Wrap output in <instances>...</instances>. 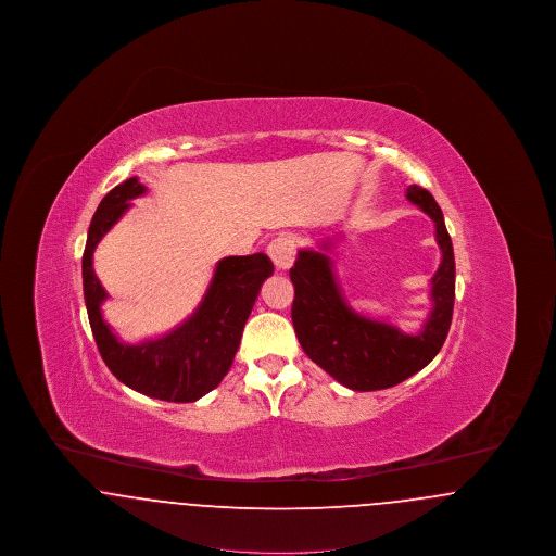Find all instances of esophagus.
<instances>
[{
	"label": "esophagus",
	"mask_w": 556,
	"mask_h": 556,
	"mask_svg": "<svg viewBox=\"0 0 556 556\" xmlns=\"http://www.w3.org/2000/svg\"><path fill=\"white\" fill-rule=\"evenodd\" d=\"M266 252L279 270H288L295 258V241L290 236H277L270 239Z\"/></svg>",
	"instance_id": "1"
}]
</instances>
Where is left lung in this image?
I'll list each match as a JSON object with an SVG mask.
<instances>
[{
    "instance_id": "left-lung-1",
    "label": "left lung",
    "mask_w": 556,
    "mask_h": 556,
    "mask_svg": "<svg viewBox=\"0 0 556 556\" xmlns=\"http://www.w3.org/2000/svg\"><path fill=\"white\" fill-rule=\"evenodd\" d=\"M406 198L435 223V239L442 250L440 268L431 277L433 306L419 333L410 336L396 325L354 313L325 252L300 250L290 268L295 293L291 323L298 342L313 363L354 392L402 383L435 358L448 336L454 308V250L444 214L424 187H408ZM323 250H331V243H323Z\"/></svg>"
}]
</instances>
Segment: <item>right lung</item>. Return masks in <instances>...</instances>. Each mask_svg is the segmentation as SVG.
<instances>
[{"instance_id":"obj_1","label":"right lung","mask_w":556,"mask_h":556,"mask_svg":"<svg viewBox=\"0 0 556 556\" xmlns=\"http://www.w3.org/2000/svg\"><path fill=\"white\" fill-rule=\"evenodd\" d=\"M146 186L131 177L114 187L91 218L83 252V293L98 350L112 375L135 392L166 402H195L214 390L238 352L243 325L261 286L273 275L270 258L258 252L223 258L195 313L170 333L141 344L121 342L102 317L108 293L93 270L100 239L131 206Z\"/></svg>"}]
</instances>
